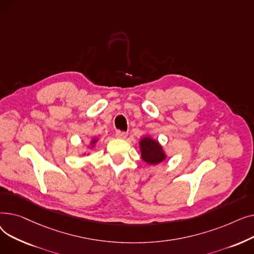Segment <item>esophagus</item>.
<instances>
[{
	"mask_svg": "<svg viewBox=\"0 0 254 254\" xmlns=\"http://www.w3.org/2000/svg\"><path fill=\"white\" fill-rule=\"evenodd\" d=\"M115 136H116V138H118V139H126L127 136V131L118 130V131H116Z\"/></svg>",
	"mask_w": 254,
	"mask_h": 254,
	"instance_id": "34e87169",
	"label": "esophagus"
}]
</instances>
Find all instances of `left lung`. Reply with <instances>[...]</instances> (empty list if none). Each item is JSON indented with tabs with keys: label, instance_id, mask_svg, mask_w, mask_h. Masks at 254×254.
Segmentation results:
<instances>
[{
	"label": "left lung",
	"instance_id": "8db88e82",
	"mask_svg": "<svg viewBox=\"0 0 254 254\" xmlns=\"http://www.w3.org/2000/svg\"><path fill=\"white\" fill-rule=\"evenodd\" d=\"M141 152L143 161L150 165H155L163 162L166 155L163 151L162 146L156 141L150 138H144L140 142Z\"/></svg>",
	"mask_w": 254,
	"mask_h": 254
}]
</instances>
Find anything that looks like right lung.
I'll return each instance as SVG.
<instances>
[{
  "label": "right lung",
  "instance_id": "add662e5",
  "mask_svg": "<svg viewBox=\"0 0 254 254\" xmlns=\"http://www.w3.org/2000/svg\"><path fill=\"white\" fill-rule=\"evenodd\" d=\"M95 142H96V140H93V141H92V143H95Z\"/></svg>",
  "mask_w": 254,
  "mask_h": 254
}]
</instances>
